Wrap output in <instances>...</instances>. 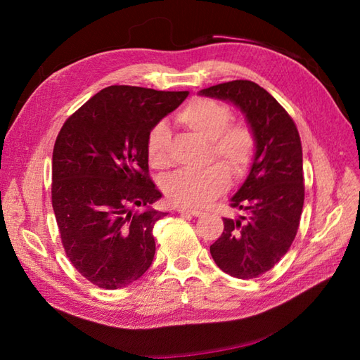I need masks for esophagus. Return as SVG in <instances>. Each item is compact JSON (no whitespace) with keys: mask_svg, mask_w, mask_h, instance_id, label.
<instances>
[{"mask_svg":"<svg viewBox=\"0 0 360 360\" xmlns=\"http://www.w3.org/2000/svg\"><path fill=\"white\" fill-rule=\"evenodd\" d=\"M178 212L182 213V215H192V217H201L202 215V210L188 209V207H178Z\"/></svg>","mask_w":360,"mask_h":360,"instance_id":"esophagus-1","label":"esophagus"}]
</instances>
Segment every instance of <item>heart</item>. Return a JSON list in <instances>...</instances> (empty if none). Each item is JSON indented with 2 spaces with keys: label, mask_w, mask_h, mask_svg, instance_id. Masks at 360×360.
<instances>
[{
  "label": "heart",
  "mask_w": 360,
  "mask_h": 360,
  "mask_svg": "<svg viewBox=\"0 0 360 360\" xmlns=\"http://www.w3.org/2000/svg\"><path fill=\"white\" fill-rule=\"evenodd\" d=\"M232 112L229 106L207 97H196L182 108L176 122L188 131L210 141V151L220 165L202 170H178L164 181L168 201L184 207H202L224 192L229 176L243 178L255 156V136L244 124H229ZM168 128L165 124L153 127L145 141V153L151 167L168 164Z\"/></svg>",
  "instance_id": "obj_1"
}]
</instances>
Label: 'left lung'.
Instances as JSON below:
<instances>
[{
    "label": "left lung",
    "mask_w": 360,
    "mask_h": 360,
    "mask_svg": "<svg viewBox=\"0 0 360 360\" xmlns=\"http://www.w3.org/2000/svg\"><path fill=\"white\" fill-rule=\"evenodd\" d=\"M200 96L233 103L255 136V156L248 178L231 198L244 212L223 218L224 231L210 246L221 271L255 278L277 264L300 224L304 186L302 142L285 108L250 80H233L200 91Z\"/></svg>",
    "instance_id": "obj_1"
}]
</instances>
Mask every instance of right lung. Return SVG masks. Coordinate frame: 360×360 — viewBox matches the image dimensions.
I'll return each mask as SVG.
<instances>
[{"mask_svg": "<svg viewBox=\"0 0 360 360\" xmlns=\"http://www.w3.org/2000/svg\"><path fill=\"white\" fill-rule=\"evenodd\" d=\"M188 91L114 85L80 106L60 129L52 153V207L72 266L93 285L119 289L148 271L151 209L162 193L148 176L150 129Z\"/></svg>", "mask_w": 360, "mask_h": 360, "instance_id": "right-lung-1", "label": "right lung"}]
</instances>
